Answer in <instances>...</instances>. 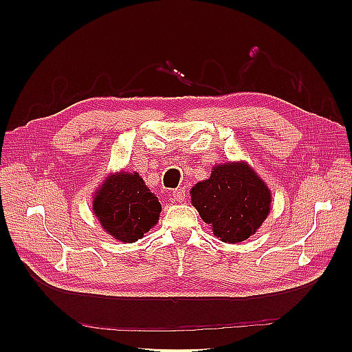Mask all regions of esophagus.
<instances>
[{"instance_id":"obj_1","label":"esophagus","mask_w":352,"mask_h":352,"mask_svg":"<svg viewBox=\"0 0 352 352\" xmlns=\"http://www.w3.org/2000/svg\"><path fill=\"white\" fill-rule=\"evenodd\" d=\"M173 199L177 202H184L186 199V190L185 188H179L173 190Z\"/></svg>"}]
</instances>
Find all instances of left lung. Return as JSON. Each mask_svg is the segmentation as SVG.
<instances>
[{"label":"left lung","instance_id":"obj_1","mask_svg":"<svg viewBox=\"0 0 352 352\" xmlns=\"http://www.w3.org/2000/svg\"><path fill=\"white\" fill-rule=\"evenodd\" d=\"M192 206L223 242L254 235L270 212L272 194L247 163L214 166L207 180L190 189Z\"/></svg>","mask_w":352,"mask_h":352}]
</instances>
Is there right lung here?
Wrapping results in <instances>:
<instances>
[{
    "instance_id": "obj_1",
    "label": "right lung",
    "mask_w": 352,
    "mask_h": 352,
    "mask_svg": "<svg viewBox=\"0 0 352 352\" xmlns=\"http://www.w3.org/2000/svg\"><path fill=\"white\" fill-rule=\"evenodd\" d=\"M92 210L114 239L132 243L157 225L162 204L138 173L110 175L94 197Z\"/></svg>"
}]
</instances>
